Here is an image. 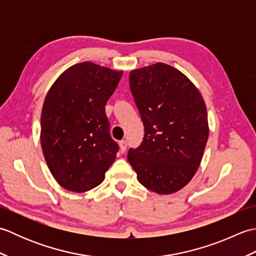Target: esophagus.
Segmentation results:
<instances>
[{"instance_id": "obj_1", "label": "esophagus", "mask_w": 256, "mask_h": 256, "mask_svg": "<svg viewBox=\"0 0 256 256\" xmlns=\"http://www.w3.org/2000/svg\"><path fill=\"white\" fill-rule=\"evenodd\" d=\"M118 146H120V150H121L122 153H124L125 150H126V146H128L126 140H121V142H118Z\"/></svg>"}]
</instances>
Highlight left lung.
<instances>
[{"label":"left lung","instance_id":"left-lung-1","mask_svg":"<svg viewBox=\"0 0 256 256\" xmlns=\"http://www.w3.org/2000/svg\"><path fill=\"white\" fill-rule=\"evenodd\" d=\"M130 88L144 124V138L128 160L144 187L158 194L184 188L202 160L209 125L202 96L170 64L130 72Z\"/></svg>","mask_w":256,"mask_h":256}]
</instances>
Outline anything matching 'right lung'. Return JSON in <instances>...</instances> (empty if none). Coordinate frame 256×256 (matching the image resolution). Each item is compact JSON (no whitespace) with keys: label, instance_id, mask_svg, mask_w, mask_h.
I'll list each match as a JSON object with an SVG mask.
<instances>
[{"label":"right lung","instance_id":"right-lung-1","mask_svg":"<svg viewBox=\"0 0 256 256\" xmlns=\"http://www.w3.org/2000/svg\"><path fill=\"white\" fill-rule=\"evenodd\" d=\"M123 72L84 62L59 76L45 98L40 143L52 175L64 189L86 192L103 182L118 145L108 133L106 104Z\"/></svg>","mask_w":256,"mask_h":256}]
</instances>
